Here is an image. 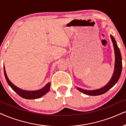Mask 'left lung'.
Listing matches in <instances>:
<instances>
[{"instance_id": "8db88e82", "label": "left lung", "mask_w": 126, "mask_h": 126, "mask_svg": "<svg viewBox=\"0 0 126 126\" xmlns=\"http://www.w3.org/2000/svg\"><path fill=\"white\" fill-rule=\"evenodd\" d=\"M110 38L111 41H112L113 47H114V54H115V65H114V70L112 77H111L110 81L108 82V84H106L103 88H100V89H98L89 91V90L83 89L82 88L77 87V89L80 92H81L83 94L89 96H98L105 94L117 83L119 78H120L122 71V55H121L119 47H118L117 43H116L114 38L111 35H110Z\"/></svg>"}]
</instances>
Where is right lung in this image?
I'll return each instance as SVG.
<instances>
[{"label": "right lung", "mask_w": 126, "mask_h": 126, "mask_svg": "<svg viewBox=\"0 0 126 126\" xmlns=\"http://www.w3.org/2000/svg\"><path fill=\"white\" fill-rule=\"evenodd\" d=\"M4 76H5V78L7 81V83H8L9 86L11 87L12 89L15 92L16 94H17L20 96H21V97L24 99H38L40 97H42L43 96H44L45 94H46L48 92L50 89V83H48L44 88H43L42 89L40 90H37V91H25V90H23L20 89V88H17V86H16L13 83H12L10 82V80L9 79V78H7V74H6L5 68L4 66Z\"/></svg>", "instance_id": "1"}]
</instances>
